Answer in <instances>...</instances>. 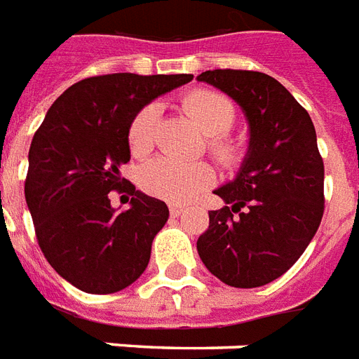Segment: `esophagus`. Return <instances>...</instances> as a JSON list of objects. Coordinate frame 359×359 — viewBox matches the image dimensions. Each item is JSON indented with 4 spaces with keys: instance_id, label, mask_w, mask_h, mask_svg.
Segmentation results:
<instances>
[{
    "instance_id": "34e87169",
    "label": "esophagus",
    "mask_w": 359,
    "mask_h": 359,
    "mask_svg": "<svg viewBox=\"0 0 359 359\" xmlns=\"http://www.w3.org/2000/svg\"><path fill=\"white\" fill-rule=\"evenodd\" d=\"M182 211H184V207L179 205V203H171V205H169V213H171V217H179Z\"/></svg>"
}]
</instances>
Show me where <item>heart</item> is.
<instances>
[{
	"mask_svg": "<svg viewBox=\"0 0 359 359\" xmlns=\"http://www.w3.org/2000/svg\"><path fill=\"white\" fill-rule=\"evenodd\" d=\"M182 108L194 119V123L207 135V144L215 158L224 165H233L240 159L241 150L238 142L224 135L236 118L232 102L213 91H194L182 98ZM158 114V106L146 104L129 123L127 140L135 158H144L152 152ZM213 182L215 171L205 161L180 163L159 158L146 163L140 171V187L156 198L172 203L194 200Z\"/></svg>",
	"mask_w": 359,
	"mask_h": 359,
	"instance_id": "heart-1",
	"label": "heart"
}]
</instances>
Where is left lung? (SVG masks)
<instances>
[{
    "label": "left lung",
    "mask_w": 359,
    "mask_h": 359,
    "mask_svg": "<svg viewBox=\"0 0 359 359\" xmlns=\"http://www.w3.org/2000/svg\"><path fill=\"white\" fill-rule=\"evenodd\" d=\"M198 81L232 98L249 126L240 171L215 190L226 205L209 213L198 253L226 285L261 287L299 261L323 217L314 123L278 79L261 72L207 70Z\"/></svg>",
    "instance_id": "8db88e82"
}]
</instances>
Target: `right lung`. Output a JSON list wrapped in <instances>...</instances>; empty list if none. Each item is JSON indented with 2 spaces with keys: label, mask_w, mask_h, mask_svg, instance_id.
<instances>
[{
  "label": "right lung",
  "mask_w": 359,
  "mask_h": 359,
  "mask_svg": "<svg viewBox=\"0 0 359 359\" xmlns=\"http://www.w3.org/2000/svg\"><path fill=\"white\" fill-rule=\"evenodd\" d=\"M192 78H87L68 87L45 114L28 152L24 198L45 259L74 287L116 293L148 266L169 209L121 179L119 167L131 159L127 131L140 108ZM112 189L133 196L123 214L109 205Z\"/></svg>",
  "instance_id": "right-lung-1"
}]
</instances>
